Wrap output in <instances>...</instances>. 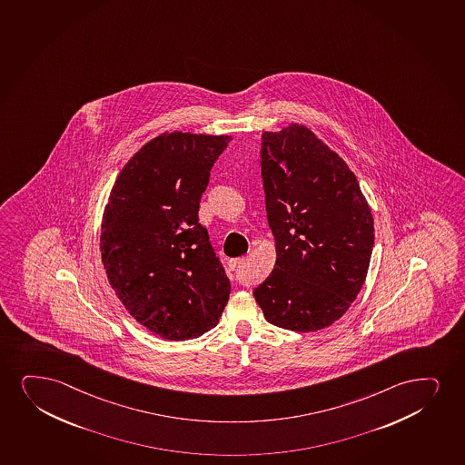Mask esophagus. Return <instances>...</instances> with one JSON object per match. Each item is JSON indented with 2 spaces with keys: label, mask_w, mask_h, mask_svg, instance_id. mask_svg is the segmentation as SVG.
<instances>
[{
  "label": "esophagus",
  "mask_w": 465,
  "mask_h": 465,
  "mask_svg": "<svg viewBox=\"0 0 465 465\" xmlns=\"http://www.w3.org/2000/svg\"><path fill=\"white\" fill-rule=\"evenodd\" d=\"M242 263H244V258H230L229 268L232 271H236L242 266Z\"/></svg>",
  "instance_id": "esophagus-1"
}]
</instances>
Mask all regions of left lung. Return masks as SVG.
<instances>
[{"label": "left lung", "mask_w": 465, "mask_h": 465, "mask_svg": "<svg viewBox=\"0 0 465 465\" xmlns=\"http://www.w3.org/2000/svg\"><path fill=\"white\" fill-rule=\"evenodd\" d=\"M262 139L275 263L253 296L271 324L316 332L340 320L365 283L373 214L346 161L309 126L290 124Z\"/></svg>", "instance_id": "obj_1"}]
</instances>
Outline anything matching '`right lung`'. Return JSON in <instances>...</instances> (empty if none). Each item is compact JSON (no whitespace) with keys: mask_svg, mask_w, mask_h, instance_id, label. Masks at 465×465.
I'll use <instances>...</instances> for the list:
<instances>
[{"mask_svg":"<svg viewBox=\"0 0 465 465\" xmlns=\"http://www.w3.org/2000/svg\"><path fill=\"white\" fill-rule=\"evenodd\" d=\"M230 139L161 133L122 167L109 193L100 235L109 285L161 339L201 337L229 301V279L197 213Z\"/></svg>","mask_w":465,"mask_h":465,"instance_id":"1","label":"right lung"}]
</instances>
